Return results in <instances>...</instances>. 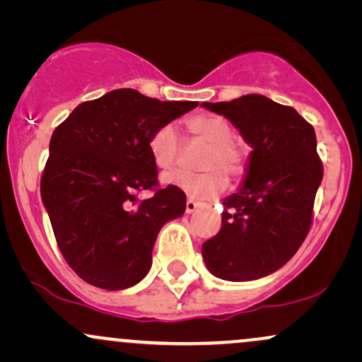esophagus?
I'll return each instance as SVG.
<instances>
[{"label":"esophagus","mask_w":362,"mask_h":362,"mask_svg":"<svg viewBox=\"0 0 362 362\" xmlns=\"http://www.w3.org/2000/svg\"><path fill=\"white\" fill-rule=\"evenodd\" d=\"M199 207H201V202L194 201V199H189V201H187V204H185V211L190 214V213H195Z\"/></svg>","instance_id":"1"}]
</instances>
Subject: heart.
<instances>
[{
  "label": "heart",
  "mask_w": 362,
  "mask_h": 362,
  "mask_svg": "<svg viewBox=\"0 0 362 362\" xmlns=\"http://www.w3.org/2000/svg\"><path fill=\"white\" fill-rule=\"evenodd\" d=\"M187 131L194 143L204 144L197 167L204 172L190 175L185 172H172L163 182L177 187L192 199H213L226 189V173L230 178L243 175L247 155L242 144L236 141L231 124L221 115L201 114L190 115L185 120ZM182 141L173 124H163L149 138V153L158 168L168 170L177 163Z\"/></svg>",
  "instance_id": "b5f03b06"
}]
</instances>
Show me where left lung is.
<instances>
[{
	"label": "left lung",
	"mask_w": 362,
	"mask_h": 362,
	"mask_svg": "<svg viewBox=\"0 0 362 362\" xmlns=\"http://www.w3.org/2000/svg\"><path fill=\"white\" fill-rule=\"evenodd\" d=\"M202 107L230 119L253 148L242 189L223 201L221 230L202 243V257L221 279L269 276L298 252L313 221L323 178L315 129L264 95Z\"/></svg>",
	"instance_id": "8db88e82"
}]
</instances>
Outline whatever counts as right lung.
<instances>
[{
  "mask_svg": "<svg viewBox=\"0 0 362 362\" xmlns=\"http://www.w3.org/2000/svg\"><path fill=\"white\" fill-rule=\"evenodd\" d=\"M197 102H160L132 88L83 102L54 129L40 195L57 247L83 281L126 289L146 276L161 226L187 197L158 185L149 138ZM151 189L149 199L137 194Z\"/></svg>",
  "mask_w": 362,
  "mask_h": 362,
  "instance_id": "obj_1",
  "label": "right lung"
}]
</instances>
